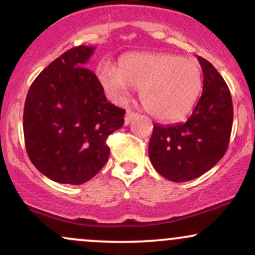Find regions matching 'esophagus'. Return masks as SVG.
<instances>
[{"instance_id":"esophagus-1","label":"esophagus","mask_w":255,"mask_h":255,"mask_svg":"<svg viewBox=\"0 0 255 255\" xmlns=\"http://www.w3.org/2000/svg\"><path fill=\"white\" fill-rule=\"evenodd\" d=\"M136 116H137V114L133 113V111H130V110H128L127 114H126V118H125V125H129L130 122L136 118Z\"/></svg>"}]
</instances>
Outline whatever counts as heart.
<instances>
[{
  "mask_svg": "<svg viewBox=\"0 0 255 255\" xmlns=\"http://www.w3.org/2000/svg\"><path fill=\"white\" fill-rule=\"evenodd\" d=\"M97 79L113 101L124 103L130 89H140V101L160 121L181 120L195 104L203 85L199 63L175 54L130 52L119 60V67L104 61L97 67Z\"/></svg>",
  "mask_w": 255,
  "mask_h": 255,
  "instance_id": "heart-1",
  "label": "heart"
}]
</instances>
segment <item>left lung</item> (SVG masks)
I'll list each match as a JSON object with an SVG mask.
<instances>
[{"mask_svg":"<svg viewBox=\"0 0 255 255\" xmlns=\"http://www.w3.org/2000/svg\"><path fill=\"white\" fill-rule=\"evenodd\" d=\"M204 73L201 97L184 124L154 125L148 144L150 160L172 182L194 180L223 158L233 127V101L224 79L209 61L198 56Z\"/></svg>","mask_w":255,"mask_h":255,"instance_id":"obj_1","label":"left lung"}]
</instances>
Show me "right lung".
<instances>
[{"instance_id":"add662e5","label":"right lung","mask_w":255,"mask_h":255,"mask_svg":"<svg viewBox=\"0 0 255 255\" xmlns=\"http://www.w3.org/2000/svg\"><path fill=\"white\" fill-rule=\"evenodd\" d=\"M95 46L69 49L32 83L24 108L26 151L32 164L58 183L81 184L107 163V139L125 124L89 68Z\"/></svg>"}]
</instances>
